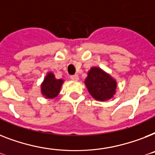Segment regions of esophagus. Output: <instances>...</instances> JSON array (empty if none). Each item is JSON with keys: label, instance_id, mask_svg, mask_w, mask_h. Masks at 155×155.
I'll list each match as a JSON object with an SVG mask.
<instances>
[{"label": "esophagus", "instance_id": "34e87169", "mask_svg": "<svg viewBox=\"0 0 155 155\" xmlns=\"http://www.w3.org/2000/svg\"><path fill=\"white\" fill-rule=\"evenodd\" d=\"M70 78H71V80H79V77H78L77 75H72L70 76Z\"/></svg>", "mask_w": 155, "mask_h": 155}]
</instances>
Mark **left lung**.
<instances>
[{
    "label": "left lung",
    "instance_id": "obj_1",
    "mask_svg": "<svg viewBox=\"0 0 155 155\" xmlns=\"http://www.w3.org/2000/svg\"><path fill=\"white\" fill-rule=\"evenodd\" d=\"M85 84L93 98L101 101L110 99L116 89V82L99 68L91 69Z\"/></svg>",
    "mask_w": 155,
    "mask_h": 155
}]
</instances>
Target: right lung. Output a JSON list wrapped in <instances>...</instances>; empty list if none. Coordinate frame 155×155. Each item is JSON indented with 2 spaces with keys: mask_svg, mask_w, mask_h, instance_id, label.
Returning a JSON list of instances; mask_svg holds the SVG:
<instances>
[{
  "mask_svg": "<svg viewBox=\"0 0 155 155\" xmlns=\"http://www.w3.org/2000/svg\"><path fill=\"white\" fill-rule=\"evenodd\" d=\"M62 84V80H56L53 74L50 72L45 77L41 86L42 94L48 99L56 97L60 92V89Z\"/></svg>",
  "mask_w": 155,
  "mask_h": 155,
  "instance_id": "obj_1",
  "label": "right lung"
}]
</instances>
